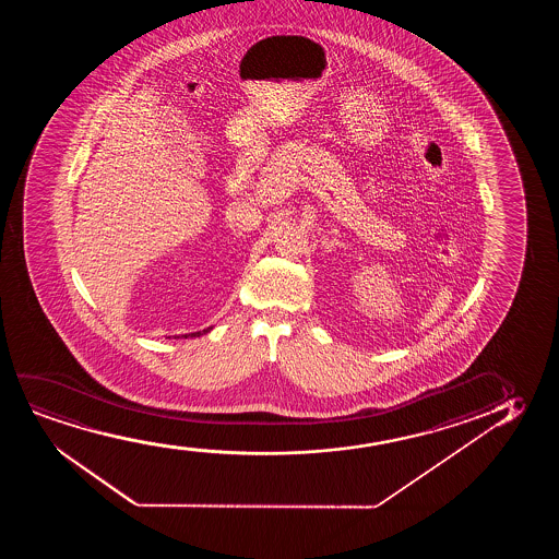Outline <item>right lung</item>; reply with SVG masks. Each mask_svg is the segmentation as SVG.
Wrapping results in <instances>:
<instances>
[{
  "label": "right lung",
  "mask_w": 559,
  "mask_h": 559,
  "mask_svg": "<svg viewBox=\"0 0 559 559\" xmlns=\"http://www.w3.org/2000/svg\"><path fill=\"white\" fill-rule=\"evenodd\" d=\"M212 330V326L210 329L200 330V332H191V334H181V336H174V337H199L202 336V334H207Z\"/></svg>",
  "instance_id": "right-lung-1"
}]
</instances>
